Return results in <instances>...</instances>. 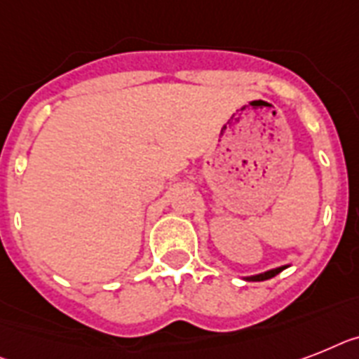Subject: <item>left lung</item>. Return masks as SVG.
Segmentation results:
<instances>
[{"label":"left lung","mask_w":359,"mask_h":359,"mask_svg":"<svg viewBox=\"0 0 359 359\" xmlns=\"http://www.w3.org/2000/svg\"><path fill=\"white\" fill-rule=\"evenodd\" d=\"M288 266H280V268H275V269H269V271H264V273H259V275H251V277H244L245 280H253V283H259V280H268L275 275H279L283 269H286Z\"/></svg>","instance_id":"8db88e82"}]
</instances>
